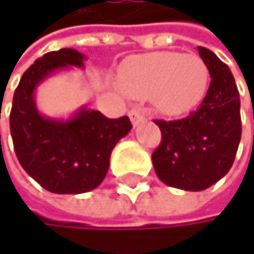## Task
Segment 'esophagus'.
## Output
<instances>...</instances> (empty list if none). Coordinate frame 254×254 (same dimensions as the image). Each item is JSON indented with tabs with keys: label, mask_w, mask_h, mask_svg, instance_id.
Returning <instances> with one entry per match:
<instances>
[{
	"label": "esophagus",
	"mask_w": 254,
	"mask_h": 254,
	"mask_svg": "<svg viewBox=\"0 0 254 254\" xmlns=\"http://www.w3.org/2000/svg\"><path fill=\"white\" fill-rule=\"evenodd\" d=\"M129 118H130L132 125H133V127H138V125L144 121L145 112H144L142 109H133V110L129 112Z\"/></svg>",
	"instance_id": "esophagus-1"
}]
</instances>
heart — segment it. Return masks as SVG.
<instances>
[{"label": "heart", "mask_w": 254, "mask_h": 254, "mask_svg": "<svg viewBox=\"0 0 254 254\" xmlns=\"http://www.w3.org/2000/svg\"><path fill=\"white\" fill-rule=\"evenodd\" d=\"M209 69L197 54L154 53L127 60L118 83L130 97L151 95L154 106L166 115H179L195 106L206 92Z\"/></svg>", "instance_id": "heart-1"}]
</instances>
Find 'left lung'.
<instances>
[{
    "instance_id": "8db88e82",
    "label": "left lung",
    "mask_w": 254,
    "mask_h": 254,
    "mask_svg": "<svg viewBox=\"0 0 254 254\" xmlns=\"http://www.w3.org/2000/svg\"><path fill=\"white\" fill-rule=\"evenodd\" d=\"M212 77L198 109L178 121H154L162 142L151 160L159 179L185 191H201L231 169L241 139L240 94L229 67L198 47Z\"/></svg>"
}]
</instances>
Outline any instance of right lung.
<instances>
[{
	"instance_id": "add662e5",
	"label": "right lung",
	"mask_w": 254,
	"mask_h": 254,
	"mask_svg": "<svg viewBox=\"0 0 254 254\" xmlns=\"http://www.w3.org/2000/svg\"><path fill=\"white\" fill-rule=\"evenodd\" d=\"M83 60L73 48L44 54L23 73L13 97L10 130L16 156L29 177L56 194L97 188L107 175L112 150L132 127L127 116L109 119L86 107L66 121L39 113L38 85L59 70L83 67Z\"/></svg>"
}]
</instances>
